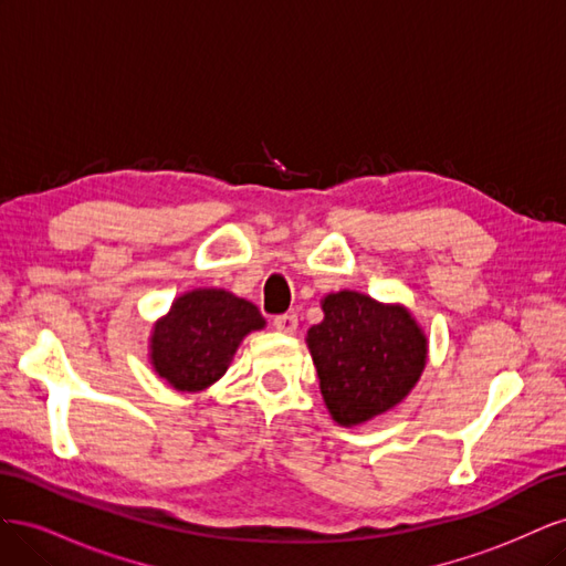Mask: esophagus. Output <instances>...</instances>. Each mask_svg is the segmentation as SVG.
Wrapping results in <instances>:
<instances>
[{
	"mask_svg": "<svg viewBox=\"0 0 566 566\" xmlns=\"http://www.w3.org/2000/svg\"><path fill=\"white\" fill-rule=\"evenodd\" d=\"M273 328L283 335H293L297 331V316L295 314H281L273 318Z\"/></svg>",
	"mask_w": 566,
	"mask_h": 566,
	"instance_id": "34e87169",
	"label": "esophagus"
}]
</instances>
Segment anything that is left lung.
I'll return each instance as SVG.
<instances>
[{
  "mask_svg": "<svg viewBox=\"0 0 566 566\" xmlns=\"http://www.w3.org/2000/svg\"><path fill=\"white\" fill-rule=\"evenodd\" d=\"M321 310L306 345L333 420L361 424L401 403L427 364V337L406 306L339 290Z\"/></svg>",
  "mask_w": 566,
  "mask_h": 566,
  "instance_id": "1",
  "label": "left lung"
}]
</instances>
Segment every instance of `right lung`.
<instances>
[{
	"label": "right lung",
	"mask_w": 566,
	"mask_h": 566,
	"mask_svg": "<svg viewBox=\"0 0 566 566\" xmlns=\"http://www.w3.org/2000/svg\"><path fill=\"white\" fill-rule=\"evenodd\" d=\"M260 310L219 287L184 293L150 335V364L179 391H202L227 373L243 337L264 328Z\"/></svg>",
	"instance_id": "obj_1"
}]
</instances>
